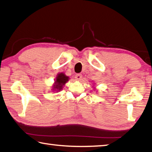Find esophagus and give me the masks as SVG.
Here are the masks:
<instances>
[{"mask_svg": "<svg viewBox=\"0 0 152 152\" xmlns=\"http://www.w3.org/2000/svg\"><path fill=\"white\" fill-rule=\"evenodd\" d=\"M75 78L77 80H80L82 78V74H77L75 76Z\"/></svg>", "mask_w": 152, "mask_h": 152, "instance_id": "esophagus-1", "label": "esophagus"}]
</instances>
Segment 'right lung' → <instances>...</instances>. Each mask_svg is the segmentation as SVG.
I'll list each match as a JSON object with an SVG mask.
<instances>
[{"instance_id": "add662e5", "label": "right lung", "mask_w": 152, "mask_h": 152, "mask_svg": "<svg viewBox=\"0 0 152 152\" xmlns=\"http://www.w3.org/2000/svg\"><path fill=\"white\" fill-rule=\"evenodd\" d=\"M68 79L69 77L66 76L64 73L58 74L54 81V84L53 86H52L53 87L52 90L60 91L62 89L63 86H64L65 84L68 81Z\"/></svg>"}]
</instances>
